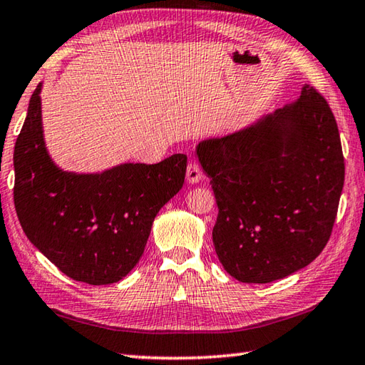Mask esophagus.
I'll use <instances>...</instances> for the list:
<instances>
[{"mask_svg":"<svg viewBox=\"0 0 365 365\" xmlns=\"http://www.w3.org/2000/svg\"><path fill=\"white\" fill-rule=\"evenodd\" d=\"M185 180L189 184H197L203 180V173L195 162H190L185 170Z\"/></svg>","mask_w":365,"mask_h":365,"instance_id":"obj_1","label":"esophagus"}]
</instances>
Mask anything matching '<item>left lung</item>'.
<instances>
[{"label":"left lung","instance_id":"8db88e82","mask_svg":"<svg viewBox=\"0 0 365 365\" xmlns=\"http://www.w3.org/2000/svg\"><path fill=\"white\" fill-rule=\"evenodd\" d=\"M217 203L212 243L242 283H272L307 267L329 242L345 181L339 127L324 97L297 101L238 132L198 143Z\"/></svg>","mask_w":365,"mask_h":365}]
</instances>
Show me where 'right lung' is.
Instances as JSON below:
<instances>
[{"label": "right lung", "mask_w": 365, "mask_h": 365, "mask_svg": "<svg viewBox=\"0 0 365 365\" xmlns=\"http://www.w3.org/2000/svg\"><path fill=\"white\" fill-rule=\"evenodd\" d=\"M41 88L14 148V205L30 242L82 283H118L138 264L157 212L181 190L187 155L120 163L101 173L58 168L47 153Z\"/></svg>", "instance_id": "right-lung-1"}]
</instances>
